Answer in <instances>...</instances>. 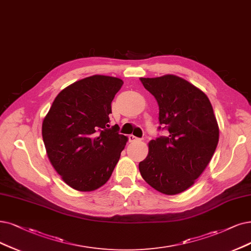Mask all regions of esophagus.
<instances>
[{"mask_svg":"<svg viewBox=\"0 0 251 251\" xmlns=\"http://www.w3.org/2000/svg\"><path fill=\"white\" fill-rule=\"evenodd\" d=\"M128 138H129V142L130 143H133V142H137V141H140V138H137L136 136H134V135H132V134H130L128 136Z\"/></svg>","mask_w":251,"mask_h":251,"instance_id":"esophagus-1","label":"esophagus"}]
</instances>
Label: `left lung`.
Wrapping results in <instances>:
<instances>
[{"instance_id": "left-lung-1", "label": "left lung", "mask_w": 251, "mask_h": 251, "mask_svg": "<svg viewBox=\"0 0 251 251\" xmlns=\"http://www.w3.org/2000/svg\"><path fill=\"white\" fill-rule=\"evenodd\" d=\"M140 79L158 103L169 135L150 141L138 169L155 190L175 196L191 187L211 161L219 140L217 120L208 96L188 80L174 74Z\"/></svg>"}]
</instances>
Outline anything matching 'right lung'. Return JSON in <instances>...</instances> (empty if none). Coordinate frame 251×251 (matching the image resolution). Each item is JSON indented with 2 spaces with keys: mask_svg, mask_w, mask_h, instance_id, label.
<instances>
[{
  "mask_svg": "<svg viewBox=\"0 0 251 251\" xmlns=\"http://www.w3.org/2000/svg\"><path fill=\"white\" fill-rule=\"evenodd\" d=\"M123 85L114 76L92 75L63 89L42 122L49 159L68 186L94 191L108 181L128 137L109 128L111 101Z\"/></svg>",
  "mask_w": 251,
  "mask_h": 251,
  "instance_id": "obj_1",
  "label": "right lung"
}]
</instances>
